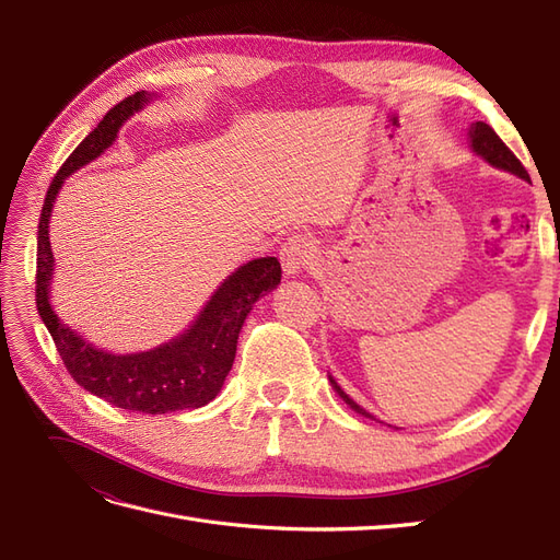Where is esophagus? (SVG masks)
<instances>
[{
	"mask_svg": "<svg viewBox=\"0 0 560 560\" xmlns=\"http://www.w3.org/2000/svg\"><path fill=\"white\" fill-rule=\"evenodd\" d=\"M317 252V245L308 235H292L280 249V261L287 276H296L301 268H308Z\"/></svg>",
	"mask_w": 560,
	"mask_h": 560,
	"instance_id": "esophagus-1",
	"label": "esophagus"
}]
</instances>
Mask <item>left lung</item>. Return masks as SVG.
Instances as JSON below:
<instances>
[{
  "label": "left lung",
  "instance_id": "1",
  "mask_svg": "<svg viewBox=\"0 0 560 560\" xmlns=\"http://www.w3.org/2000/svg\"><path fill=\"white\" fill-rule=\"evenodd\" d=\"M469 142H471V147H474V151H477L479 156H483L490 165H495V167H502V171H506V173H514V175H518L521 179H530V175H528V171H525L523 167V163L514 156V151L506 147L502 140H500V135L490 128L488 124H483V121H477V124H471V128H469ZM334 383V381H331ZM334 389L338 395H341L354 411L358 413H362V416H366V418H374L371 413H366L362 406H358L354 404L341 387H338L336 383H334Z\"/></svg>",
  "mask_w": 560,
  "mask_h": 560
}]
</instances>
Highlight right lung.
I'll return each instance as SVG.
<instances>
[{
    "mask_svg": "<svg viewBox=\"0 0 560 560\" xmlns=\"http://www.w3.org/2000/svg\"><path fill=\"white\" fill-rule=\"evenodd\" d=\"M147 103V93L128 95L107 112L97 128L83 140L50 182L37 231V311L60 352L70 376L95 397L118 409L140 413H171L198 409L217 397L235 360V343L252 303L280 282V261L276 257L254 259L235 270L219 287L196 325L156 350L138 354H109L93 348L65 327L48 303V282L54 270V252L48 243L50 208L62 179L77 167L97 159L114 142L126 118Z\"/></svg>",
    "mask_w": 560,
    "mask_h": 560,
    "instance_id": "add662e5",
    "label": "right lung"
}]
</instances>
